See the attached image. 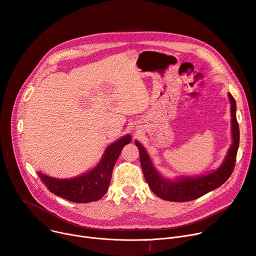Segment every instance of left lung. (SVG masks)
Masks as SVG:
<instances>
[{
  "label": "left lung",
  "instance_id": "8db88e82",
  "mask_svg": "<svg viewBox=\"0 0 256 256\" xmlns=\"http://www.w3.org/2000/svg\"><path fill=\"white\" fill-rule=\"evenodd\" d=\"M228 98L231 104L230 112L232 144H231L222 164L214 171L210 172L208 175L181 176L175 179H168L157 171L153 166L148 152L146 151L140 142L136 140V146L140 151V160L144 179L157 197L173 202L192 201L220 188L232 174L240 144V128L236 114V100L231 94H228Z\"/></svg>",
  "mask_w": 256,
  "mask_h": 256
}]
</instances>
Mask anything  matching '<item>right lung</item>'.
I'll use <instances>...</instances> for the list:
<instances>
[{"label": "right lung", "instance_id": "add662e5", "mask_svg": "<svg viewBox=\"0 0 256 256\" xmlns=\"http://www.w3.org/2000/svg\"><path fill=\"white\" fill-rule=\"evenodd\" d=\"M131 140V136L127 134L109 144L99 164L90 171L80 176L70 179H58L38 172V177L48 190L64 199L76 203L98 201L108 190L112 170L122 149Z\"/></svg>", "mask_w": 256, "mask_h": 256}]
</instances>
